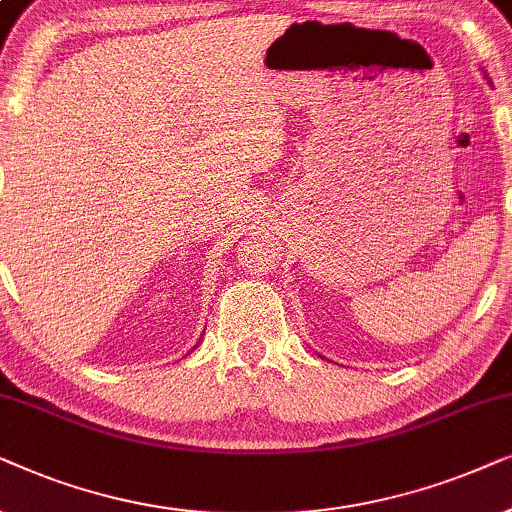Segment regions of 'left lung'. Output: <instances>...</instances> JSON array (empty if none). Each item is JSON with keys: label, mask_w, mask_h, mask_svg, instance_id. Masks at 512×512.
<instances>
[{"label": "left lung", "mask_w": 512, "mask_h": 512, "mask_svg": "<svg viewBox=\"0 0 512 512\" xmlns=\"http://www.w3.org/2000/svg\"><path fill=\"white\" fill-rule=\"evenodd\" d=\"M485 79H487V77H485Z\"/></svg>", "instance_id": "left-lung-1"}]
</instances>
